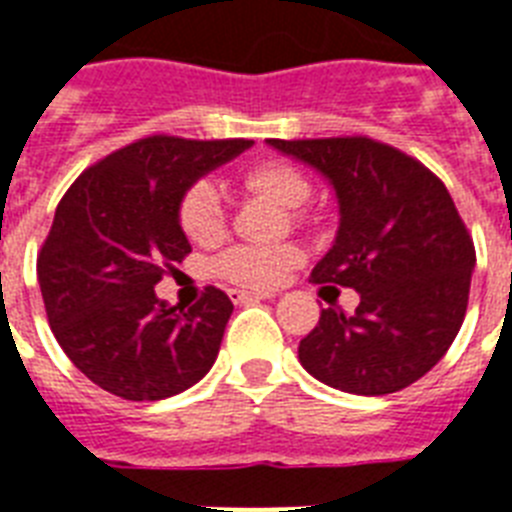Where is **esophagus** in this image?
Returning a JSON list of instances; mask_svg holds the SVG:
<instances>
[{"label":"esophagus","instance_id":"esophagus-1","mask_svg":"<svg viewBox=\"0 0 512 512\" xmlns=\"http://www.w3.org/2000/svg\"><path fill=\"white\" fill-rule=\"evenodd\" d=\"M233 303H252V300H273V292H244V289H231L228 292Z\"/></svg>","mask_w":512,"mask_h":512}]
</instances>
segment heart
Wrapping results in <instances>:
<instances>
[{"instance_id": "heart-1", "label": "heart", "mask_w": 512, "mask_h": 512, "mask_svg": "<svg viewBox=\"0 0 512 512\" xmlns=\"http://www.w3.org/2000/svg\"><path fill=\"white\" fill-rule=\"evenodd\" d=\"M247 188L271 196L284 207H300L311 196V183L303 172L287 162H260L244 172ZM180 231L199 247L223 239V199L212 183L196 180L185 188L177 204ZM303 263V249L295 244H236L215 260V273L247 289H271L287 279Z\"/></svg>"}]
</instances>
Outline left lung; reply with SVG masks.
Instances as JSON below:
<instances>
[{"label":"left lung","mask_w":512,"mask_h":512,"mask_svg":"<svg viewBox=\"0 0 512 512\" xmlns=\"http://www.w3.org/2000/svg\"><path fill=\"white\" fill-rule=\"evenodd\" d=\"M335 185L337 239L313 284L356 289L353 313L324 308L300 364L356 396L412 385L444 358L468 311L476 247L446 185L414 156L366 138L268 140Z\"/></svg>","instance_id":"obj_1"}]
</instances>
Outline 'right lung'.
<instances>
[{
  "mask_svg": "<svg viewBox=\"0 0 512 512\" xmlns=\"http://www.w3.org/2000/svg\"><path fill=\"white\" fill-rule=\"evenodd\" d=\"M249 146L148 135L90 164L63 193L36 257L44 311L76 369L108 393L159 401L215 364L228 295L207 287L183 311L154 287L191 252L177 223L185 188Z\"/></svg>",
  "mask_w": 512,
  "mask_h": 512,
  "instance_id": "right-lung-1",
  "label": "right lung"
}]
</instances>
